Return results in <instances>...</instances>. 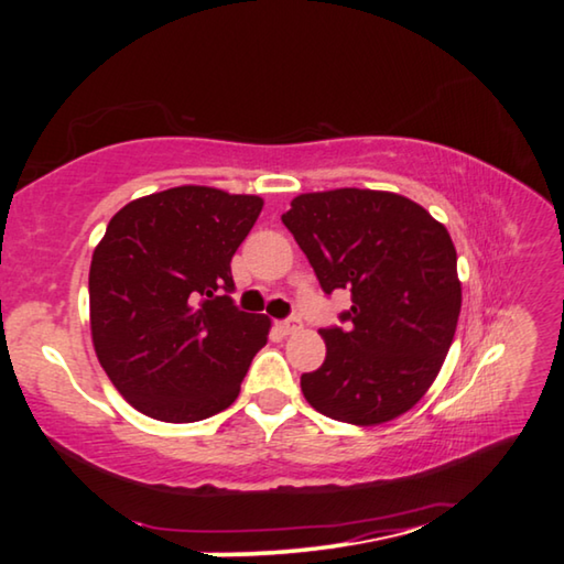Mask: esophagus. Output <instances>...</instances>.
I'll use <instances>...</instances> for the list:
<instances>
[{
    "label": "esophagus",
    "mask_w": 564,
    "mask_h": 564,
    "mask_svg": "<svg viewBox=\"0 0 564 564\" xmlns=\"http://www.w3.org/2000/svg\"><path fill=\"white\" fill-rule=\"evenodd\" d=\"M275 328H279V333H283V336H291V333H295V330H301V321H299V318L279 321V323H275Z\"/></svg>",
    "instance_id": "34e87169"
}]
</instances>
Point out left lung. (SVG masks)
<instances>
[{"label": "left lung", "mask_w": 564, "mask_h": 564, "mask_svg": "<svg viewBox=\"0 0 564 564\" xmlns=\"http://www.w3.org/2000/svg\"><path fill=\"white\" fill-rule=\"evenodd\" d=\"M283 224L321 289L350 291L346 328H323L326 360L301 376L318 413L380 425L408 413L441 373L463 289L447 228L423 206L373 188L301 194Z\"/></svg>", "instance_id": "1"}]
</instances>
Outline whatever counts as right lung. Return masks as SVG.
Listing matches in <instances>:
<instances>
[{"instance_id":"obj_1","label":"right lung","mask_w":564,"mask_h":564,"mask_svg":"<svg viewBox=\"0 0 564 564\" xmlns=\"http://www.w3.org/2000/svg\"><path fill=\"white\" fill-rule=\"evenodd\" d=\"M261 208V196L188 184L111 216L89 269L91 343L139 413L196 423L241 393L271 318L238 311L226 293Z\"/></svg>"}]
</instances>
